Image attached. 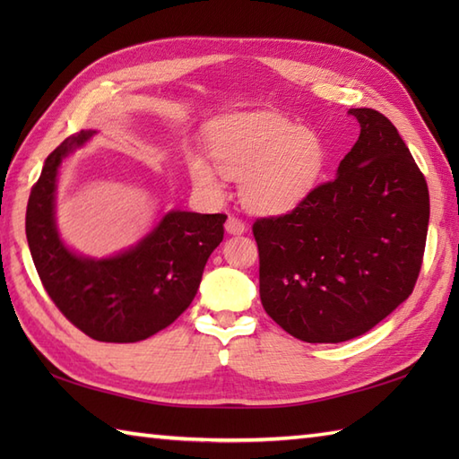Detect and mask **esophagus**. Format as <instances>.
Listing matches in <instances>:
<instances>
[{
  "instance_id": "esophagus-1",
  "label": "esophagus",
  "mask_w": 459,
  "mask_h": 459,
  "mask_svg": "<svg viewBox=\"0 0 459 459\" xmlns=\"http://www.w3.org/2000/svg\"><path fill=\"white\" fill-rule=\"evenodd\" d=\"M224 229H227L229 235H242V232L247 230V224H245V221L235 217V214H229L227 222H224Z\"/></svg>"
}]
</instances>
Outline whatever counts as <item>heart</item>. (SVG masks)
Listing matches in <instances>:
<instances>
[{
	"mask_svg": "<svg viewBox=\"0 0 459 459\" xmlns=\"http://www.w3.org/2000/svg\"><path fill=\"white\" fill-rule=\"evenodd\" d=\"M211 158L240 179V199L252 212H288L317 187L325 169L319 135L268 114H242L221 122L209 138ZM219 171L195 155L191 175L201 187L219 189Z\"/></svg>",
	"mask_w": 459,
	"mask_h": 459,
	"instance_id": "b5f03b06",
	"label": "heart"
}]
</instances>
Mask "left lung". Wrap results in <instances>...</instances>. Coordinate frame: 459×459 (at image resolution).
<instances>
[{
    "label": "left lung",
    "mask_w": 459,
    "mask_h": 459,
    "mask_svg": "<svg viewBox=\"0 0 459 459\" xmlns=\"http://www.w3.org/2000/svg\"><path fill=\"white\" fill-rule=\"evenodd\" d=\"M360 134L321 183L280 217L256 219L260 299L296 339L341 343L367 333L412 294L430 195L393 122L351 108Z\"/></svg>",
    "instance_id": "8db88e82"
}]
</instances>
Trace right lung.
Masks as SVG:
<instances>
[{
    "label": "right lung",
    "instance_id": "1",
    "mask_svg": "<svg viewBox=\"0 0 459 459\" xmlns=\"http://www.w3.org/2000/svg\"><path fill=\"white\" fill-rule=\"evenodd\" d=\"M94 132L65 140L48 155L29 195L25 235L37 274L53 304L82 333L106 343H135L171 325L189 307L227 214L171 211L140 245L112 258H82L55 227V189L63 160Z\"/></svg>",
    "mask_w": 459,
    "mask_h": 459
}]
</instances>
